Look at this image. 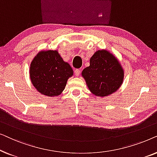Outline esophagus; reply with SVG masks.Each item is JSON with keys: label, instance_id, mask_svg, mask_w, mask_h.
Returning <instances> with one entry per match:
<instances>
[{"label": "esophagus", "instance_id": "esophagus-1", "mask_svg": "<svg viewBox=\"0 0 157 157\" xmlns=\"http://www.w3.org/2000/svg\"><path fill=\"white\" fill-rule=\"evenodd\" d=\"M74 73H75V75H76V76H78L81 74V71L79 69H75Z\"/></svg>", "mask_w": 157, "mask_h": 157}]
</instances>
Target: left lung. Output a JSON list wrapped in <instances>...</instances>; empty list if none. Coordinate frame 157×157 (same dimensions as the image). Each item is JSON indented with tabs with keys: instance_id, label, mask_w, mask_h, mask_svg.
Wrapping results in <instances>:
<instances>
[{
	"instance_id": "8db88e82",
	"label": "left lung",
	"mask_w": 157,
	"mask_h": 157,
	"mask_svg": "<svg viewBox=\"0 0 157 157\" xmlns=\"http://www.w3.org/2000/svg\"><path fill=\"white\" fill-rule=\"evenodd\" d=\"M81 75L92 94L104 97L119 89L124 72L117 57L109 51L98 50L90 59V66L83 70Z\"/></svg>"
}]
</instances>
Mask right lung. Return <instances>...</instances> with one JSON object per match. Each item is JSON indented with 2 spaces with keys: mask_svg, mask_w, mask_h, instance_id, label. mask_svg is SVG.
<instances>
[{
  "mask_svg": "<svg viewBox=\"0 0 157 157\" xmlns=\"http://www.w3.org/2000/svg\"><path fill=\"white\" fill-rule=\"evenodd\" d=\"M32 84L40 94L57 96L65 89L68 79L74 75L72 68L57 51H41L33 58L30 66Z\"/></svg>",
  "mask_w": 157,
  "mask_h": 157,
  "instance_id": "1",
  "label": "right lung"
}]
</instances>
